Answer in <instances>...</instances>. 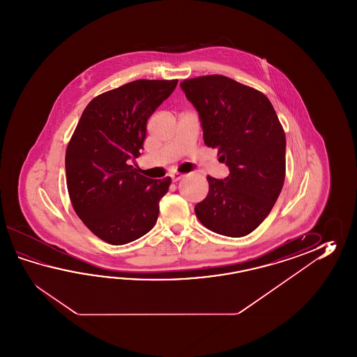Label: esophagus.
<instances>
[{
  "mask_svg": "<svg viewBox=\"0 0 357 357\" xmlns=\"http://www.w3.org/2000/svg\"><path fill=\"white\" fill-rule=\"evenodd\" d=\"M171 177H172V181H180L181 178H183L185 177V175L183 174H181V172H175V174H172L171 175Z\"/></svg>",
  "mask_w": 357,
  "mask_h": 357,
  "instance_id": "34e87169",
  "label": "esophagus"
}]
</instances>
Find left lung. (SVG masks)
<instances>
[{"instance_id": "1", "label": "left lung", "mask_w": 357, "mask_h": 357, "mask_svg": "<svg viewBox=\"0 0 357 357\" xmlns=\"http://www.w3.org/2000/svg\"><path fill=\"white\" fill-rule=\"evenodd\" d=\"M181 85L197 108L204 143L229 168L225 180L208 176V195L195 205L202 225L228 237L249 235L266 220L286 176V137L261 91L223 75L186 79Z\"/></svg>"}]
</instances>
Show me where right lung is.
Segmentation results:
<instances>
[{
	"label": "right lung",
	"mask_w": 357,
	"mask_h": 357,
	"mask_svg": "<svg viewBox=\"0 0 357 357\" xmlns=\"http://www.w3.org/2000/svg\"><path fill=\"white\" fill-rule=\"evenodd\" d=\"M178 80H135L99 94L85 107L66 149L68 197L77 217L100 240L125 245L148 234L171 177L140 175L146 121Z\"/></svg>",
	"instance_id": "right-lung-1"
}]
</instances>
